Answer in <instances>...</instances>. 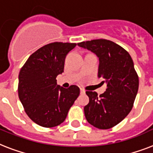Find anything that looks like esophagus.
Returning <instances> with one entry per match:
<instances>
[{
    "label": "esophagus",
    "instance_id": "1",
    "mask_svg": "<svg viewBox=\"0 0 153 153\" xmlns=\"http://www.w3.org/2000/svg\"><path fill=\"white\" fill-rule=\"evenodd\" d=\"M80 92H81V94H85V92H86V91H85V90H83V89H80Z\"/></svg>",
    "mask_w": 153,
    "mask_h": 153
}]
</instances>
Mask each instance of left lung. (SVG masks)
Listing matches in <instances>:
<instances>
[{
  "label": "left lung",
  "instance_id": "left-lung-1",
  "mask_svg": "<svg viewBox=\"0 0 153 153\" xmlns=\"http://www.w3.org/2000/svg\"><path fill=\"white\" fill-rule=\"evenodd\" d=\"M95 53L99 58L98 78L107 83L106 91L98 96L95 91H86L90 102L84 107L89 123L100 129L117 126L133 106L139 87V78L130 55L114 42L105 39L78 44Z\"/></svg>",
  "mask_w": 153,
  "mask_h": 153
}]
</instances>
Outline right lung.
I'll use <instances>...</instances> for the list:
<instances>
[{
    "mask_svg": "<svg viewBox=\"0 0 153 153\" xmlns=\"http://www.w3.org/2000/svg\"><path fill=\"white\" fill-rule=\"evenodd\" d=\"M75 46L62 42L46 44L32 53L20 69L18 96L29 118L42 127L62 123L80 94L75 85L62 88L56 80L63 72L66 55Z\"/></svg>",
    "mask_w": 153,
    "mask_h": 153,
    "instance_id": "1",
    "label": "right lung"
}]
</instances>
